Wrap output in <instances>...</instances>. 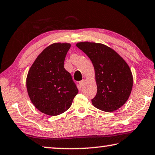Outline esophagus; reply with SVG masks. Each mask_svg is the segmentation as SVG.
I'll use <instances>...</instances> for the list:
<instances>
[{
    "label": "esophagus",
    "instance_id": "1",
    "mask_svg": "<svg viewBox=\"0 0 155 155\" xmlns=\"http://www.w3.org/2000/svg\"><path fill=\"white\" fill-rule=\"evenodd\" d=\"M85 80H82V81H80L79 84H80V85L81 86V87H83L84 85H85Z\"/></svg>",
    "mask_w": 155,
    "mask_h": 155
}]
</instances>
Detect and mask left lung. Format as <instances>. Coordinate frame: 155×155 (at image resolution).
<instances>
[{
  "instance_id": "1",
  "label": "left lung",
  "mask_w": 155,
  "mask_h": 155,
  "mask_svg": "<svg viewBox=\"0 0 155 155\" xmlns=\"http://www.w3.org/2000/svg\"><path fill=\"white\" fill-rule=\"evenodd\" d=\"M77 46L92 62L97 94L91 103L97 109L112 112L124 105L133 88V74L124 59L104 44L82 41Z\"/></svg>"
}]
</instances>
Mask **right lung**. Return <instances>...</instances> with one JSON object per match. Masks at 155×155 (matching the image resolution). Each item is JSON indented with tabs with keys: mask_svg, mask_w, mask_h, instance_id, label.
I'll use <instances>...</instances> for the list:
<instances>
[{
	"mask_svg": "<svg viewBox=\"0 0 155 155\" xmlns=\"http://www.w3.org/2000/svg\"><path fill=\"white\" fill-rule=\"evenodd\" d=\"M69 43H54L44 50L28 70L27 89L31 103L44 114L55 116L70 108L78 90L64 68Z\"/></svg>",
	"mask_w": 155,
	"mask_h": 155,
	"instance_id": "obj_1",
	"label": "right lung"
}]
</instances>
